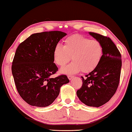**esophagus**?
Wrapping results in <instances>:
<instances>
[{
  "mask_svg": "<svg viewBox=\"0 0 132 132\" xmlns=\"http://www.w3.org/2000/svg\"><path fill=\"white\" fill-rule=\"evenodd\" d=\"M68 79L69 80H71L73 78V76H72V75H68Z\"/></svg>",
  "mask_w": 132,
  "mask_h": 132,
  "instance_id": "1",
  "label": "esophagus"
}]
</instances>
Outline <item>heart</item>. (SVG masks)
Instances as JSON below:
<instances>
[{"instance_id": "obj_1", "label": "heart", "mask_w": 132, "mask_h": 132, "mask_svg": "<svg viewBox=\"0 0 132 132\" xmlns=\"http://www.w3.org/2000/svg\"><path fill=\"white\" fill-rule=\"evenodd\" d=\"M103 54V47L99 41L78 34L67 37L63 46L57 44L53 50L54 62L62 68L72 57L73 62L61 69V72L66 74L75 73L80 70L84 73L92 71L100 63Z\"/></svg>"}]
</instances>
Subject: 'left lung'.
I'll use <instances>...</instances> for the list:
<instances>
[{
	"instance_id": "obj_1",
	"label": "left lung",
	"mask_w": 132,
	"mask_h": 132,
	"mask_svg": "<svg viewBox=\"0 0 132 132\" xmlns=\"http://www.w3.org/2000/svg\"><path fill=\"white\" fill-rule=\"evenodd\" d=\"M89 34L99 41L103 47L100 63L85 78L82 77V87L76 92L80 101L90 107H99L114 95L120 81L121 56L111 38L97 33Z\"/></svg>"
}]
</instances>
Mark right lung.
Returning a JSON list of instances; mask_svg holds the SVG:
<instances>
[{
    "mask_svg": "<svg viewBox=\"0 0 132 132\" xmlns=\"http://www.w3.org/2000/svg\"><path fill=\"white\" fill-rule=\"evenodd\" d=\"M66 34L59 31L35 33L18 47L12 73L18 92L29 105H50L58 97L61 86L69 82L64 75L51 78L58 70L53 63L54 48Z\"/></svg>",
    "mask_w": 132,
    "mask_h": 132,
    "instance_id": "right-lung-1",
    "label": "right lung"
}]
</instances>
